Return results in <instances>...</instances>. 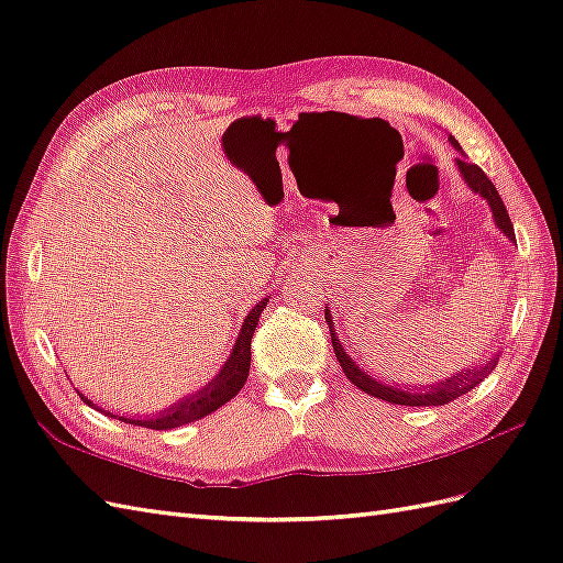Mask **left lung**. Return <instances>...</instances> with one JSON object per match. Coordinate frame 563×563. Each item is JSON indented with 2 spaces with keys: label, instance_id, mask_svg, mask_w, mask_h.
Masks as SVG:
<instances>
[{
  "label": "left lung",
  "instance_id": "8db88e82",
  "mask_svg": "<svg viewBox=\"0 0 563 563\" xmlns=\"http://www.w3.org/2000/svg\"><path fill=\"white\" fill-rule=\"evenodd\" d=\"M451 143L459 147V143L454 139H451ZM456 164L461 169V176L465 178V184L473 188V194H479L487 200L492 214H495V224L499 227L501 234L516 243L514 224L509 219V212H506V208H504V200L497 194L495 184L489 181L487 174L479 169L477 164H471L465 159H456ZM324 320L329 324V332H332L334 327H332V314H329V310H324ZM332 346H334V353H336V361H339L341 369H344L346 377L351 379V385L363 389L369 396H375V399L399 404V406H444L449 401L459 399V396L468 394L473 387H477L479 382H483L497 365V358H495V361H487L485 365L473 367V369H461L459 375L449 377L446 382L444 379L437 382V385H432L428 389H420V387L418 389H406V387H399V385L391 387V385H385V382H377L375 377H369L363 367H358L351 361V355L344 351V346L339 344V336L334 332H332Z\"/></svg>",
  "mask_w": 563,
  "mask_h": 563
}]
</instances>
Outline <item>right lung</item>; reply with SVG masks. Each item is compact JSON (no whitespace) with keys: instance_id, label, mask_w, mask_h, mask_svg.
Instances as JSON below:
<instances>
[{"instance_id":"1","label":"right lung","mask_w":563,"mask_h":563,"mask_svg":"<svg viewBox=\"0 0 563 563\" xmlns=\"http://www.w3.org/2000/svg\"><path fill=\"white\" fill-rule=\"evenodd\" d=\"M269 298H263L260 303L245 314L243 327L239 332V339L234 344V351H231L229 361L224 363V367L219 369V375L208 382L200 391L186 396L178 404H174L167 410H159V416L153 418H126V416H114L109 413V410L98 408L100 413L109 416V418H117L121 422H129V424H139V428H150V430H172V428H181L186 422H194L200 420L205 416H210L212 410L222 408L227 401L234 399V396L241 391V387L245 385V379H249V369H251V339L255 332V324L260 320V312L265 310ZM80 399H84L88 406H95L90 399H86L84 394L78 391Z\"/></svg>"}]
</instances>
